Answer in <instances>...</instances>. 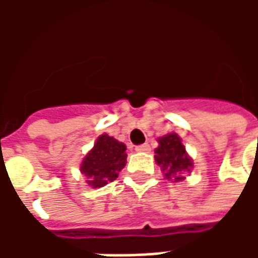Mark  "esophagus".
I'll return each instance as SVG.
<instances>
[{"instance_id": "1", "label": "esophagus", "mask_w": 258, "mask_h": 258, "mask_svg": "<svg viewBox=\"0 0 258 258\" xmlns=\"http://www.w3.org/2000/svg\"><path fill=\"white\" fill-rule=\"evenodd\" d=\"M135 151L137 152H149L151 151V146H149V144L138 145V146H135Z\"/></svg>"}]
</instances>
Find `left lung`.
<instances>
[{"label": "left lung", "mask_w": 258, "mask_h": 258, "mask_svg": "<svg viewBox=\"0 0 258 258\" xmlns=\"http://www.w3.org/2000/svg\"><path fill=\"white\" fill-rule=\"evenodd\" d=\"M156 162L163 168L166 178L174 181L184 179L182 174L190 173L192 160L186 155L185 146L177 134H167L159 138V148L156 151Z\"/></svg>", "instance_id": "1"}]
</instances>
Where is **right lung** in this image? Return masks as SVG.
I'll return each instance as SVG.
<instances>
[{
    "mask_svg": "<svg viewBox=\"0 0 258 258\" xmlns=\"http://www.w3.org/2000/svg\"><path fill=\"white\" fill-rule=\"evenodd\" d=\"M125 145L107 134L101 135L92 151L81 163V173L94 188H101L117 178L118 173L127 163Z\"/></svg>",
    "mask_w": 258,
    "mask_h": 258,
    "instance_id": "1",
    "label": "right lung"
}]
</instances>
